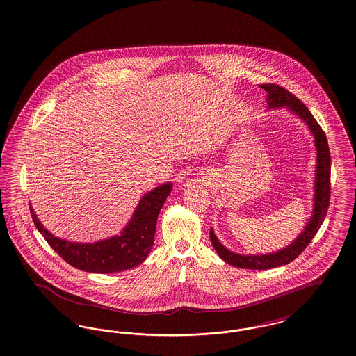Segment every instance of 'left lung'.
Masks as SVG:
<instances>
[{"label": "left lung", "mask_w": 356, "mask_h": 356, "mask_svg": "<svg viewBox=\"0 0 356 356\" xmlns=\"http://www.w3.org/2000/svg\"><path fill=\"white\" fill-rule=\"evenodd\" d=\"M268 96L267 102L268 108H287L292 113L299 116L308 125L311 134L315 138V147H316V173H315V193H314V211L312 216L307 222L305 231L296 237L286 248L266 254H235L229 250H227L219 238L215 235L213 229L209 231V238L221 259L237 268H245V270H270L276 268L280 266H286L295 260L299 254L305 250V247L309 244L312 237L316 235L319 231L323 221L325 219L328 205H330V195H331V156L327 136L323 132L318 121L311 115V112L307 109L303 102L298 97H295L292 93H289L287 89L276 84L260 85Z\"/></svg>", "instance_id": "left-lung-1"}]
</instances>
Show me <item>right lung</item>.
Instances as JSON below:
<instances>
[{
	"instance_id": "obj_1",
	"label": "right lung",
	"mask_w": 356,
	"mask_h": 356,
	"mask_svg": "<svg viewBox=\"0 0 356 356\" xmlns=\"http://www.w3.org/2000/svg\"><path fill=\"white\" fill-rule=\"evenodd\" d=\"M170 191L172 183L149 191L138 202L132 219L120 235L96 243H72L54 237L38 221L32 208L31 213L40 234L72 267L95 273L127 271L141 264L151 252L157 218Z\"/></svg>"
}]
</instances>
